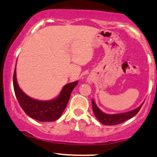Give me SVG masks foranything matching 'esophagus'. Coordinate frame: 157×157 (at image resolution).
I'll return each instance as SVG.
<instances>
[{
    "instance_id": "1",
    "label": "esophagus",
    "mask_w": 157,
    "mask_h": 157,
    "mask_svg": "<svg viewBox=\"0 0 157 157\" xmlns=\"http://www.w3.org/2000/svg\"><path fill=\"white\" fill-rule=\"evenodd\" d=\"M88 82H89V83H91V82H92V80H91V79H88Z\"/></svg>"
}]
</instances>
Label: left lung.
Returning <instances> with one entry per match:
<instances>
[{
    "instance_id": "1",
    "label": "left lung",
    "mask_w": 157,
    "mask_h": 157,
    "mask_svg": "<svg viewBox=\"0 0 157 157\" xmlns=\"http://www.w3.org/2000/svg\"><path fill=\"white\" fill-rule=\"evenodd\" d=\"M142 105H141L139 107L133 109V110L129 111V112L109 115L101 112V109L97 106L94 100L92 99V107H93L94 115L97 117V119L105 125H116V124H121V123L130 119L139 112V110L142 107Z\"/></svg>"
}]
</instances>
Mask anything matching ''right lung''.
<instances>
[{
    "label": "right lung",
    "mask_w": 157,
    "mask_h": 157,
    "mask_svg": "<svg viewBox=\"0 0 157 157\" xmlns=\"http://www.w3.org/2000/svg\"><path fill=\"white\" fill-rule=\"evenodd\" d=\"M77 83L78 81H75L66 85L56 99L39 101L29 97L20 89L17 81L16 68L13 75L14 93L20 105L28 116L41 122L54 121L60 118L67 107L71 91Z\"/></svg>",
    "instance_id": "add662e5"
}]
</instances>
